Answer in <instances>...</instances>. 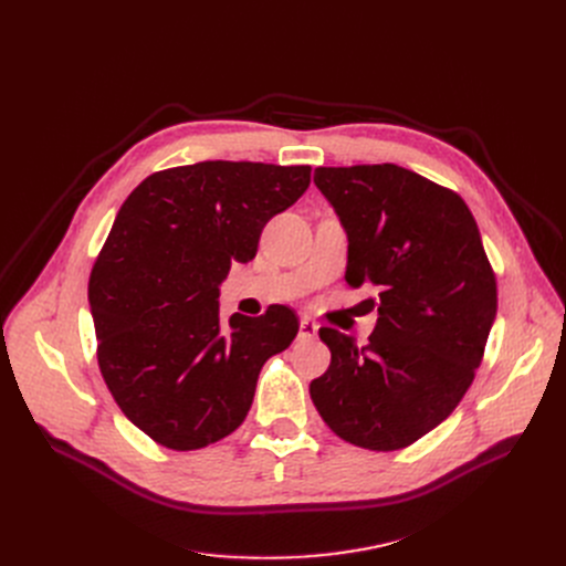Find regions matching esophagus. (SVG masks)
I'll list each match as a JSON object with an SVG mask.
<instances>
[{"instance_id": "esophagus-1", "label": "esophagus", "mask_w": 566, "mask_h": 566, "mask_svg": "<svg viewBox=\"0 0 566 566\" xmlns=\"http://www.w3.org/2000/svg\"><path fill=\"white\" fill-rule=\"evenodd\" d=\"M316 333H318V323L314 318H310V316H301V333H298V337L301 339H314Z\"/></svg>"}]
</instances>
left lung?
I'll return each mask as SVG.
<instances>
[{
    "instance_id": "obj_1",
    "label": "left lung",
    "mask_w": 566,
    "mask_h": 566,
    "mask_svg": "<svg viewBox=\"0 0 566 566\" xmlns=\"http://www.w3.org/2000/svg\"><path fill=\"white\" fill-rule=\"evenodd\" d=\"M314 184L348 235L346 282L380 303L365 346L318 331L333 358L310 382L312 401L350 444L408 448L459 406L495 321L478 222L457 192L390 163L316 167Z\"/></svg>"
}]
</instances>
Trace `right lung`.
Masks as SVG:
<instances>
[{"label": "right lung", "mask_w": 566, "mask_h": 566, "mask_svg": "<svg viewBox=\"0 0 566 566\" xmlns=\"http://www.w3.org/2000/svg\"><path fill=\"white\" fill-rule=\"evenodd\" d=\"M310 165L206 160L156 171L118 208L88 277L98 367L126 418L188 452L243 424L263 363L298 316L271 305L220 321V284L265 222L310 186Z\"/></svg>", "instance_id": "add662e5"}]
</instances>
